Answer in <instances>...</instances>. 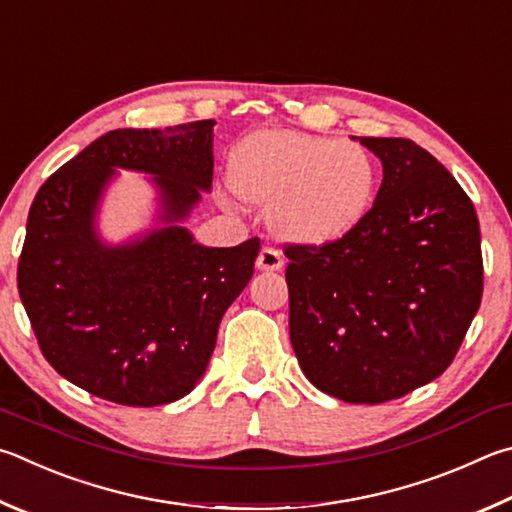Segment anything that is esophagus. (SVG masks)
<instances>
[{
  "label": "esophagus",
  "instance_id": "obj_1",
  "mask_svg": "<svg viewBox=\"0 0 512 512\" xmlns=\"http://www.w3.org/2000/svg\"><path fill=\"white\" fill-rule=\"evenodd\" d=\"M282 266H284V259H282V255L277 253L275 248H262L259 250V255H257V268L259 271H266V273H273V271H282Z\"/></svg>",
  "mask_w": 512,
  "mask_h": 512
}]
</instances>
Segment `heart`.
<instances>
[{"instance_id":"obj_1","label":"heart","mask_w":512,"mask_h":512,"mask_svg":"<svg viewBox=\"0 0 512 512\" xmlns=\"http://www.w3.org/2000/svg\"><path fill=\"white\" fill-rule=\"evenodd\" d=\"M230 188L266 208L277 237L324 248L356 232L378 194V165L367 147L293 129H262L230 156Z\"/></svg>"}]
</instances>
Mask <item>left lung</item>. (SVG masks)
Segmentation results:
<instances>
[{
	"label": "left lung",
	"instance_id": "left-lung-1",
	"mask_svg": "<svg viewBox=\"0 0 512 512\" xmlns=\"http://www.w3.org/2000/svg\"><path fill=\"white\" fill-rule=\"evenodd\" d=\"M383 183L356 232L288 246V329L304 376L345 403H385L439 378L483 291L477 212L457 179L407 138H358Z\"/></svg>",
	"mask_w": 512,
	"mask_h": 512
}]
</instances>
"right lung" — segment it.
Segmentation results:
<instances>
[{
    "mask_svg": "<svg viewBox=\"0 0 512 512\" xmlns=\"http://www.w3.org/2000/svg\"><path fill=\"white\" fill-rule=\"evenodd\" d=\"M215 120L114 129L35 194L17 288L44 358L105 401H179L206 374L219 322L253 277L259 239L208 248L183 226L212 188ZM120 169L151 176L155 226L120 245L97 230Z\"/></svg>",
    "mask_w": 512,
    "mask_h": 512,
    "instance_id": "right-lung-1",
    "label": "right lung"
}]
</instances>
